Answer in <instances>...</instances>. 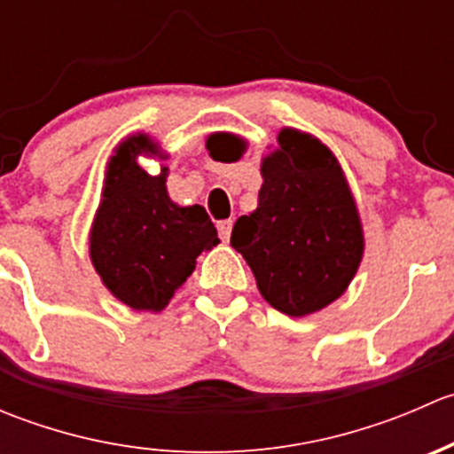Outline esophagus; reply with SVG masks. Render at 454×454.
<instances>
[{
  "mask_svg": "<svg viewBox=\"0 0 454 454\" xmlns=\"http://www.w3.org/2000/svg\"><path fill=\"white\" fill-rule=\"evenodd\" d=\"M217 231H219V237H222V241L231 239L232 219H223V222H219V223H217Z\"/></svg>",
  "mask_w": 454,
  "mask_h": 454,
  "instance_id": "34e87169",
  "label": "esophagus"
}]
</instances>
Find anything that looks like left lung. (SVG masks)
Listing matches in <instances>:
<instances>
[{
	"mask_svg": "<svg viewBox=\"0 0 454 454\" xmlns=\"http://www.w3.org/2000/svg\"><path fill=\"white\" fill-rule=\"evenodd\" d=\"M277 140L261 160L259 204L237 219L231 244L253 270L261 296L296 318L327 308L349 287L364 235L336 155L292 127Z\"/></svg>",
	"mask_w": 454,
	"mask_h": 454,
	"instance_id": "left-lung-1",
	"label": "left lung"
}]
</instances>
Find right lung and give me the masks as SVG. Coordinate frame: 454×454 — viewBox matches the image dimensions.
Instances as JSON below:
<instances>
[{"label":"right lung","instance_id":"1","mask_svg":"<svg viewBox=\"0 0 454 454\" xmlns=\"http://www.w3.org/2000/svg\"><path fill=\"white\" fill-rule=\"evenodd\" d=\"M138 155L162 158L146 134L122 140L109 158L90 231V259L121 303L160 312L193 274L195 259L219 239L204 206H177L168 198V167L151 176Z\"/></svg>","mask_w":454,"mask_h":454}]
</instances>
